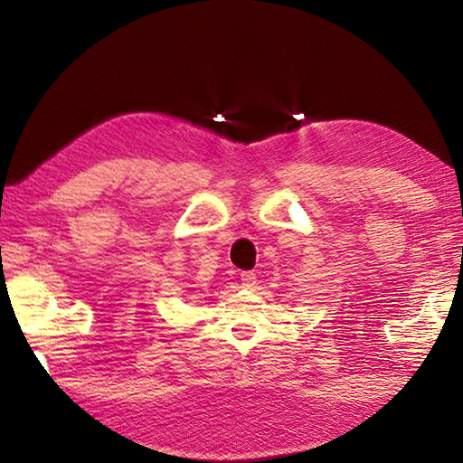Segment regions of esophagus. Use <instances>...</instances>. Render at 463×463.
I'll use <instances>...</instances> for the list:
<instances>
[{"label":"esophagus","mask_w":463,"mask_h":463,"mask_svg":"<svg viewBox=\"0 0 463 463\" xmlns=\"http://www.w3.org/2000/svg\"><path fill=\"white\" fill-rule=\"evenodd\" d=\"M241 282H242V287H244V288L252 290V288H254V284H257V274L250 272V270L242 272V274H241Z\"/></svg>","instance_id":"34e87169"}]
</instances>
